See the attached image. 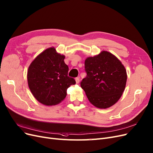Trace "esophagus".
<instances>
[{
    "mask_svg": "<svg viewBox=\"0 0 153 153\" xmlns=\"http://www.w3.org/2000/svg\"><path fill=\"white\" fill-rule=\"evenodd\" d=\"M75 81H76V84H78L79 83H80V78H79V77H77L75 78Z\"/></svg>",
    "mask_w": 153,
    "mask_h": 153,
    "instance_id": "1",
    "label": "esophagus"
}]
</instances>
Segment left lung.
<instances>
[{"label": "left lung", "mask_w": 153, "mask_h": 153, "mask_svg": "<svg viewBox=\"0 0 153 153\" xmlns=\"http://www.w3.org/2000/svg\"><path fill=\"white\" fill-rule=\"evenodd\" d=\"M87 76L80 83L88 101L94 106L106 109L117 102L125 90L127 75L117 57L107 51L85 61Z\"/></svg>", "instance_id": "left-lung-1"}]
</instances>
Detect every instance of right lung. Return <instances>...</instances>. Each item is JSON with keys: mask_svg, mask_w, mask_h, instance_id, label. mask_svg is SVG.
<instances>
[{"mask_svg": "<svg viewBox=\"0 0 153 153\" xmlns=\"http://www.w3.org/2000/svg\"><path fill=\"white\" fill-rule=\"evenodd\" d=\"M65 56L50 47L31 63L27 73L30 90L39 102L46 106L60 103L66 96L68 87L75 85L74 78L68 76L69 68Z\"/></svg>", "mask_w": 153, "mask_h": 153, "instance_id": "1", "label": "right lung"}]
</instances>
